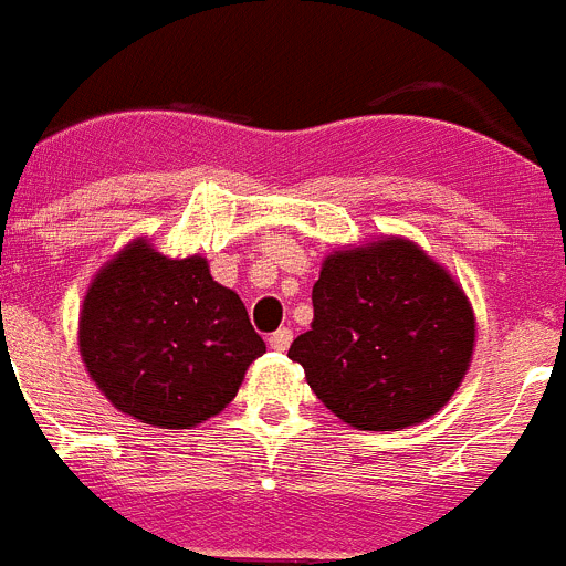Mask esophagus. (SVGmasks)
Listing matches in <instances>:
<instances>
[{"label": "esophagus", "mask_w": 566, "mask_h": 566, "mask_svg": "<svg viewBox=\"0 0 566 566\" xmlns=\"http://www.w3.org/2000/svg\"><path fill=\"white\" fill-rule=\"evenodd\" d=\"M292 339H294L292 328H277L274 334H269V348H274V352H286L289 345H292Z\"/></svg>", "instance_id": "obj_1"}]
</instances>
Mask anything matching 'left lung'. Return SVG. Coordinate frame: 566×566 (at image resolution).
Instances as JSON below:
<instances>
[{
	"label": "left lung",
	"mask_w": 566,
	"mask_h": 566,
	"mask_svg": "<svg viewBox=\"0 0 566 566\" xmlns=\"http://www.w3.org/2000/svg\"><path fill=\"white\" fill-rule=\"evenodd\" d=\"M312 303V332L289 357L319 402L359 431L422 422L468 371L476 337L468 297L408 240L334 252Z\"/></svg>",
	"instance_id": "left-lung-1"
}]
</instances>
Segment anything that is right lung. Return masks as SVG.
I'll use <instances>...</instances> for the list:
<instances>
[{"label": "right lung", "mask_w": 566, "mask_h": 566, "mask_svg": "<svg viewBox=\"0 0 566 566\" xmlns=\"http://www.w3.org/2000/svg\"><path fill=\"white\" fill-rule=\"evenodd\" d=\"M78 348L118 411L158 428H192L232 402L266 343L207 260L164 258L138 240L87 289Z\"/></svg>", "instance_id": "right-lung-1"}]
</instances>
